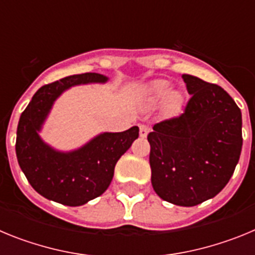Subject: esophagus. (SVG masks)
Masks as SVG:
<instances>
[{"label": "esophagus", "instance_id": "esophagus-1", "mask_svg": "<svg viewBox=\"0 0 255 255\" xmlns=\"http://www.w3.org/2000/svg\"><path fill=\"white\" fill-rule=\"evenodd\" d=\"M148 132H149V128L147 125H140V128H139V134H140L141 138H145Z\"/></svg>", "mask_w": 255, "mask_h": 255}]
</instances>
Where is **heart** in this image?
<instances>
[{"instance_id":"heart-1","label":"heart","mask_w":255,"mask_h":255,"mask_svg":"<svg viewBox=\"0 0 255 255\" xmlns=\"http://www.w3.org/2000/svg\"><path fill=\"white\" fill-rule=\"evenodd\" d=\"M171 83L166 79H157L153 82L148 83L145 87L143 88L141 96H143L144 102L154 105L158 103L166 97V107L170 111H175L181 106L182 103V96L179 91H171Z\"/></svg>"}]
</instances>
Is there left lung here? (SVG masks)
<instances>
[{
    "label": "left lung",
    "mask_w": 255,
    "mask_h": 255,
    "mask_svg": "<svg viewBox=\"0 0 255 255\" xmlns=\"http://www.w3.org/2000/svg\"><path fill=\"white\" fill-rule=\"evenodd\" d=\"M191 98L179 117L148 134L152 185L159 198L193 207L216 197L233 176L243 147L242 111L226 91L182 74Z\"/></svg>",
    "instance_id": "left-lung-1"
}]
</instances>
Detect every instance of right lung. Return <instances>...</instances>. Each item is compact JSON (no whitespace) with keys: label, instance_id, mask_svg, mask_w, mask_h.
<instances>
[{"label":"right lung","instance_id":"1","mask_svg":"<svg viewBox=\"0 0 255 255\" xmlns=\"http://www.w3.org/2000/svg\"><path fill=\"white\" fill-rule=\"evenodd\" d=\"M107 82L102 74L85 73L44 85L20 116L17 162L29 184L46 199L79 207L102 195L111 184L117 161L138 139L139 128L132 126L121 132H101L76 149L58 150L40 136L52 107L64 92L76 85Z\"/></svg>","mask_w":255,"mask_h":255}]
</instances>
